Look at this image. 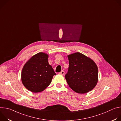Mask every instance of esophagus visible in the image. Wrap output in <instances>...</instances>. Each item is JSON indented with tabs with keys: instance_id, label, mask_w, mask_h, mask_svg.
<instances>
[{
	"instance_id": "34e87169",
	"label": "esophagus",
	"mask_w": 121,
	"mask_h": 121,
	"mask_svg": "<svg viewBox=\"0 0 121 121\" xmlns=\"http://www.w3.org/2000/svg\"><path fill=\"white\" fill-rule=\"evenodd\" d=\"M64 73H65V72H64L63 71H61L59 73H60V74H61V75H64Z\"/></svg>"
}]
</instances>
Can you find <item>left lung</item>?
Wrapping results in <instances>:
<instances>
[{
	"label": "left lung",
	"instance_id": "1",
	"mask_svg": "<svg viewBox=\"0 0 121 121\" xmlns=\"http://www.w3.org/2000/svg\"><path fill=\"white\" fill-rule=\"evenodd\" d=\"M69 67L65 79L75 92L85 94L94 88L98 81V67L92 59L76 52L69 55Z\"/></svg>",
	"mask_w": 121,
	"mask_h": 121
}]
</instances>
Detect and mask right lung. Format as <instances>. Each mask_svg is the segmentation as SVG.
I'll return each mask as SVG.
<instances>
[{
  "mask_svg": "<svg viewBox=\"0 0 121 121\" xmlns=\"http://www.w3.org/2000/svg\"><path fill=\"white\" fill-rule=\"evenodd\" d=\"M48 55L39 52L32 57L24 64L21 79L24 86L29 91L38 93L44 90L56 74L48 62Z\"/></svg>",
  "mask_w": 121,
  "mask_h": 121,
  "instance_id": "right-lung-1",
  "label": "right lung"
}]
</instances>
